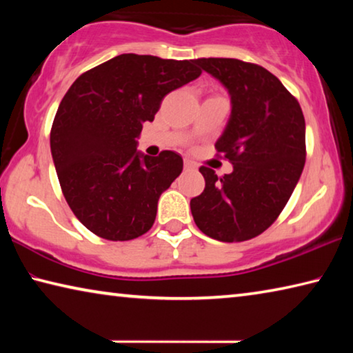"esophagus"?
I'll return each instance as SVG.
<instances>
[{
  "label": "esophagus",
  "instance_id": "esophagus-1",
  "mask_svg": "<svg viewBox=\"0 0 353 353\" xmlns=\"http://www.w3.org/2000/svg\"><path fill=\"white\" fill-rule=\"evenodd\" d=\"M183 165H185V168H187V170H194L196 168V163L193 162V160H190V159H185Z\"/></svg>",
  "mask_w": 353,
  "mask_h": 353
}]
</instances>
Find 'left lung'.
<instances>
[{
	"label": "left lung",
	"instance_id": "1",
	"mask_svg": "<svg viewBox=\"0 0 353 353\" xmlns=\"http://www.w3.org/2000/svg\"><path fill=\"white\" fill-rule=\"evenodd\" d=\"M223 83L232 112L214 148L234 165L218 177L201 166L205 188L191 199V214L213 240L246 241L282 213L305 165V119L297 99L260 65L238 59H196Z\"/></svg>",
	"mask_w": 353,
	"mask_h": 353
}]
</instances>
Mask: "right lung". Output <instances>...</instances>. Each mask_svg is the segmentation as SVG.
I'll return each mask as SVG.
<instances>
[{
	"label": "right lung",
	"mask_w": 353,
	"mask_h": 353,
	"mask_svg": "<svg viewBox=\"0 0 353 353\" xmlns=\"http://www.w3.org/2000/svg\"><path fill=\"white\" fill-rule=\"evenodd\" d=\"M202 71L194 61L121 54L82 73L65 93L50 143L74 216L104 240L129 241L151 229L160 194L181 174L174 151H137L143 123L170 92Z\"/></svg>",
	"instance_id": "obj_1"
}]
</instances>
